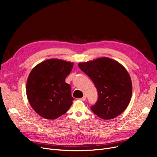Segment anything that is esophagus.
Returning a JSON list of instances; mask_svg holds the SVG:
<instances>
[{"label":"esophagus","mask_w":157,"mask_h":157,"mask_svg":"<svg viewBox=\"0 0 157 157\" xmlns=\"http://www.w3.org/2000/svg\"><path fill=\"white\" fill-rule=\"evenodd\" d=\"M80 99L81 100V101H85L86 100V97L85 96V95H84L83 97H82V98H80Z\"/></svg>","instance_id":"obj_1"}]
</instances>
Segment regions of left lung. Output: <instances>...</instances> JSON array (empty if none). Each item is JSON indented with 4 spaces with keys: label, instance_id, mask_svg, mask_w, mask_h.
I'll list each match as a JSON object with an SVG mask.
<instances>
[{
    "label": "left lung",
    "instance_id": "obj_1",
    "mask_svg": "<svg viewBox=\"0 0 157 157\" xmlns=\"http://www.w3.org/2000/svg\"><path fill=\"white\" fill-rule=\"evenodd\" d=\"M79 69L92 80L98 100L92 111L103 120H111L125 110L132 94L129 74L117 61L108 57L78 63Z\"/></svg>",
    "mask_w": 157,
    "mask_h": 157
}]
</instances>
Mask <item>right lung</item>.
Masks as SVG:
<instances>
[{"label":"right lung","mask_w":157,"mask_h":157,"mask_svg":"<svg viewBox=\"0 0 157 157\" xmlns=\"http://www.w3.org/2000/svg\"><path fill=\"white\" fill-rule=\"evenodd\" d=\"M73 62L52 59L32 69L27 81L26 93L32 108L39 115L55 120L67 112L74 98L65 79Z\"/></svg>","instance_id":"obj_1"}]
</instances>
